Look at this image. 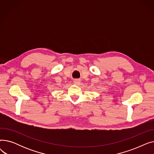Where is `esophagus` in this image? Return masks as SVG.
I'll list each match as a JSON object with an SVG mask.
<instances>
[{
	"instance_id": "34e87169",
	"label": "esophagus",
	"mask_w": 154,
	"mask_h": 154,
	"mask_svg": "<svg viewBox=\"0 0 154 154\" xmlns=\"http://www.w3.org/2000/svg\"><path fill=\"white\" fill-rule=\"evenodd\" d=\"M74 83L75 84H76V85H78V84H79L80 83V80H79V79H75V80H74Z\"/></svg>"
}]
</instances>
